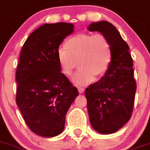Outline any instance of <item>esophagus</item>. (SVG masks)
Instances as JSON below:
<instances>
[{
    "label": "esophagus",
    "mask_w": 150,
    "mask_h": 150,
    "mask_svg": "<svg viewBox=\"0 0 150 150\" xmlns=\"http://www.w3.org/2000/svg\"><path fill=\"white\" fill-rule=\"evenodd\" d=\"M78 90L80 93H83V91H84V88L83 87H81V86H78Z\"/></svg>",
    "instance_id": "34e87169"
}]
</instances>
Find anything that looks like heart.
<instances>
[{
	"instance_id": "b5f03b06",
	"label": "heart",
	"mask_w": 150,
	"mask_h": 150,
	"mask_svg": "<svg viewBox=\"0 0 150 150\" xmlns=\"http://www.w3.org/2000/svg\"><path fill=\"white\" fill-rule=\"evenodd\" d=\"M63 46L57 53L59 65L68 76L80 66L73 76L77 84L92 83L96 76L101 78L107 73L111 65L113 48L107 37L101 33L75 34L67 39Z\"/></svg>"
}]
</instances>
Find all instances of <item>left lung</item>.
<instances>
[{
	"mask_svg": "<svg viewBox=\"0 0 150 150\" xmlns=\"http://www.w3.org/2000/svg\"><path fill=\"white\" fill-rule=\"evenodd\" d=\"M90 31L106 36L113 48V60L107 73L85 90L90 123L101 134L114 133L130 120L137 89L129 47L117 28L106 21L93 22Z\"/></svg>",
	"mask_w": 150,
	"mask_h": 150,
	"instance_id": "left-lung-1",
	"label": "left lung"
}]
</instances>
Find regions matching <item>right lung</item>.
Wrapping results in <instances>:
<instances>
[{
  "instance_id": "1",
  "label": "right lung",
  "mask_w": 150,
  "mask_h": 150,
  "mask_svg": "<svg viewBox=\"0 0 150 150\" xmlns=\"http://www.w3.org/2000/svg\"><path fill=\"white\" fill-rule=\"evenodd\" d=\"M73 28L65 22L42 25L28 36L20 54L16 104L28 128L42 137L63 132L66 114L78 96L57 59L59 46Z\"/></svg>"
}]
</instances>
